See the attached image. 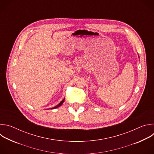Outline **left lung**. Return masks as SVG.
<instances>
[{
  "label": "left lung",
  "mask_w": 154,
  "mask_h": 154,
  "mask_svg": "<svg viewBox=\"0 0 154 154\" xmlns=\"http://www.w3.org/2000/svg\"><path fill=\"white\" fill-rule=\"evenodd\" d=\"M138 57H139V56H138Z\"/></svg>",
  "instance_id": "obj_1"
}]
</instances>
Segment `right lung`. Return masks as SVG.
<instances>
[{"instance_id": "obj_1", "label": "right lung", "mask_w": 154, "mask_h": 154, "mask_svg": "<svg viewBox=\"0 0 154 154\" xmlns=\"http://www.w3.org/2000/svg\"><path fill=\"white\" fill-rule=\"evenodd\" d=\"M64 99H63L57 105H56L55 106H54V107H53V108H51V109H54V108H58V107H59L60 106H61L62 104H63V103L64 102Z\"/></svg>"}]
</instances>
